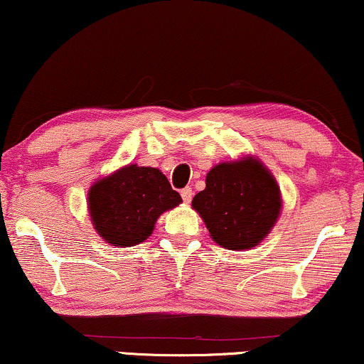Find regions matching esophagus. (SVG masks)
I'll return each mask as SVG.
<instances>
[{"label": "esophagus", "instance_id": "esophagus-1", "mask_svg": "<svg viewBox=\"0 0 364 364\" xmlns=\"http://www.w3.org/2000/svg\"><path fill=\"white\" fill-rule=\"evenodd\" d=\"M181 196H182V199H183V202H191L192 200V197H193V192H192V188L191 187H186V188H182L181 191Z\"/></svg>", "mask_w": 364, "mask_h": 364}]
</instances>
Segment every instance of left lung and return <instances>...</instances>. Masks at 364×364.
Wrapping results in <instances>:
<instances>
[{
	"mask_svg": "<svg viewBox=\"0 0 364 364\" xmlns=\"http://www.w3.org/2000/svg\"><path fill=\"white\" fill-rule=\"evenodd\" d=\"M281 191L261 160L244 157L210 168L192 199L214 242L230 251L259 245L281 214Z\"/></svg>",
	"mask_w": 364,
	"mask_h": 364,
	"instance_id": "obj_1",
	"label": "left lung"
}]
</instances>
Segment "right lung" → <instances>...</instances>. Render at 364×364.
I'll list each match as a JSON object with an SVG mask.
<instances>
[{
  "mask_svg": "<svg viewBox=\"0 0 364 364\" xmlns=\"http://www.w3.org/2000/svg\"><path fill=\"white\" fill-rule=\"evenodd\" d=\"M182 202L159 168L130 164L100 178L88 191V212L98 235L112 245L132 247L154 232L165 210Z\"/></svg>",
  "mask_w": 364,
  "mask_h": 364,
  "instance_id": "1",
  "label": "right lung"
}]
</instances>
